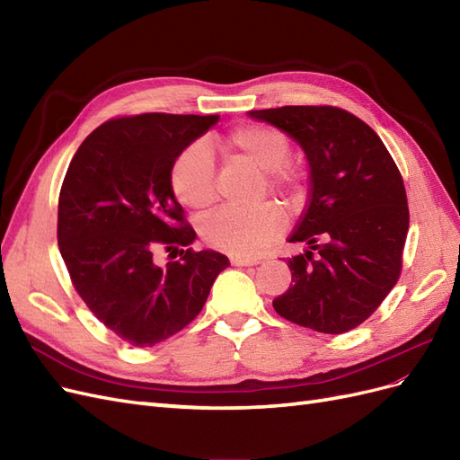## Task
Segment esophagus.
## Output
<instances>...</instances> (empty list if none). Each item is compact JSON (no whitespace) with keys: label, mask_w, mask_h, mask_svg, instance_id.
Masks as SVG:
<instances>
[{"label":"esophagus","mask_w":460,"mask_h":460,"mask_svg":"<svg viewBox=\"0 0 460 460\" xmlns=\"http://www.w3.org/2000/svg\"><path fill=\"white\" fill-rule=\"evenodd\" d=\"M230 262L234 264V267H249V264H257L259 259H247V257H235V255H232Z\"/></svg>","instance_id":"obj_1"}]
</instances>
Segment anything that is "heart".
I'll return each mask as SVG.
<instances>
[{"label": "heart", "mask_w": 460, "mask_h": 460, "mask_svg": "<svg viewBox=\"0 0 460 460\" xmlns=\"http://www.w3.org/2000/svg\"><path fill=\"white\" fill-rule=\"evenodd\" d=\"M228 155L240 157L262 171L259 198L267 193L280 198L288 208L303 203L307 193V171L289 161L288 136L267 124H242L225 137ZM171 186L176 199L190 211L201 213L217 201V172L211 151L201 142L188 146L174 159ZM284 228V215L274 203L259 205L252 211L220 208L203 220V240L235 257H255Z\"/></svg>", "instance_id": "heart-1"}]
</instances>
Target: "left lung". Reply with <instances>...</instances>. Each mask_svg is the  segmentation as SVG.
Listing matches in <instances>:
<instances>
[{"mask_svg": "<svg viewBox=\"0 0 460 460\" xmlns=\"http://www.w3.org/2000/svg\"><path fill=\"white\" fill-rule=\"evenodd\" d=\"M289 134L311 169L309 203L289 242L291 284L272 301L289 323L323 333L363 324L397 284L409 232L402 176L380 136L333 105L249 111Z\"/></svg>", "mask_w": 460, "mask_h": 460, "instance_id": "1", "label": "left lung"}]
</instances>
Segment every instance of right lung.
<instances>
[{
    "mask_svg": "<svg viewBox=\"0 0 460 460\" xmlns=\"http://www.w3.org/2000/svg\"><path fill=\"white\" fill-rule=\"evenodd\" d=\"M218 115L142 113L97 127L68 164L59 191L58 243L76 294L132 347H153L186 328L230 267L193 252L196 230L174 199V159ZM181 259L158 262L161 251ZM171 257V255H169Z\"/></svg>",
    "mask_w": 460,
    "mask_h": 460,
    "instance_id": "right-lung-1",
    "label": "right lung"
}]
</instances>
